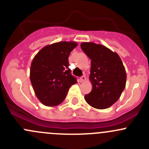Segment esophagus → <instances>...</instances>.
<instances>
[{
  "mask_svg": "<svg viewBox=\"0 0 149 149\" xmlns=\"http://www.w3.org/2000/svg\"><path fill=\"white\" fill-rule=\"evenodd\" d=\"M86 79V76H81V77L80 78V81H81V82H84V81H85Z\"/></svg>",
  "mask_w": 149,
  "mask_h": 149,
  "instance_id": "obj_1",
  "label": "esophagus"
}]
</instances>
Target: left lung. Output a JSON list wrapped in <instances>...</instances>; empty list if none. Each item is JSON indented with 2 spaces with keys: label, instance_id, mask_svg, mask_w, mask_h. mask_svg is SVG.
<instances>
[{
  "label": "left lung",
  "instance_id": "left-lung-1",
  "mask_svg": "<svg viewBox=\"0 0 149 149\" xmlns=\"http://www.w3.org/2000/svg\"><path fill=\"white\" fill-rule=\"evenodd\" d=\"M81 47L91 61L92 89L84 99L96 109H107L119 100L125 87L127 76L123 62L118 53L102 45L82 42Z\"/></svg>",
  "mask_w": 149,
  "mask_h": 149
}]
</instances>
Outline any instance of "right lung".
Listing matches in <instances>:
<instances>
[{
    "label": "right lung",
    "instance_id": "obj_1",
    "mask_svg": "<svg viewBox=\"0 0 149 149\" xmlns=\"http://www.w3.org/2000/svg\"><path fill=\"white\" fill-rule=\"evenodd\" d=\"M78 45L76 42L48 45L34 56L30 68V81L38 100L54 107L65 100L70 87L77 83L70 74L68 57Z\"/></svg>",
    "mask_w": 149,
    "mask_h": 149
}]
</instances>
